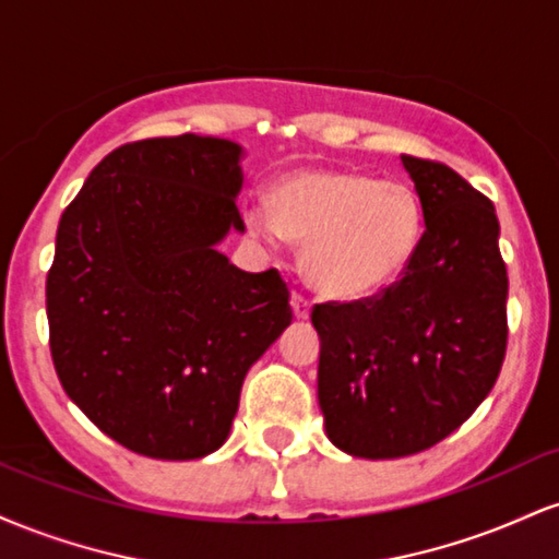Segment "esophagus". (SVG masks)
Segmentation results:
<instances>
[{"label":"esophagus","instance_id":"1","mask_svg":"<svg viewBox=\"0 0 559 559\" xmlns=\"http://www.w3.org/2000/svg\"><path fill=\"white\" fill-rule=\"evenodd\" d=\"M310 307H312V301L307 299L305 294H299V292L292 294V310H294V316H297L299 320L310 318Z\"/></svg>","mask_w":559,"mask_h":559}]
</instances>
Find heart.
I'll return each mask as SVG.
<instances>
[{
  "label": "heart",
  "mask_w": 559,
  "mask_h": 559,
  "mask_svg": "<svg viewBox=\"0 0 559 559\" xmlns=\"http://www.w3.org/2000/svg\"><path fill=\"white\" fill-rule=\"evenodd\" d=\"M249 226L305 243L301 267L320 294L362 301L383 294L418 254L426 215L418 191L368 173L299 168L278 178L271 210L254 207Z\"/></svg>",
  "instance_id": "obj_1"
}]
</instances>
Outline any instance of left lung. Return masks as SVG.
<instances>
[{
  "label": "left lung",
  "instance_id": "left-lung-1",
  "mask_svg": "<svg viewBox=\"0 0 559 559\" xmlns=\"http://www.w3.org/2000/svg\"><path fill=\"white\" fill-rule=\"evenodd\" d=\"M426 234L394 286L312 307L325 433L352 457L439 444L476 413L507 349V267L493 204L433 159L402 155Z\"/></svg>",
  "mask_w": 559,
  "mask_h": 559
}]
</instances>
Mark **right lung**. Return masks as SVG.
Wrapping results in <instances>:
<instances>
[{
  "label": "right lung",
  "mask_w": 559,
  "mask_h": 559,
  "mask_svg": "<svg viewBox=\"0 0 559 559\" xmlns=\"http://www.w3.org/2000/svg\"><path fill=\"white\" fill-rule=\"evenodd\" d=\"M241 146L123 144L60 217L47 275L49 349L66 394L131 452L199 460L223 447L247 370L292 323L281 273L217 243L243 230Z\"/></svg>",
  "instance_id": "1"
}]
</instances>
